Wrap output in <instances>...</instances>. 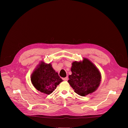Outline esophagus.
<instances>
[{"mask_svg": "<svg viewBox=\"0 0 128 128\" xmlns=\"http://www.w3.org/2000/svg\"><path fill=\"white\" fill-rule=\"evenodd\" d=\"M68 77H64V78H62V80H68Z\"/></svg>", "mask_w": 128, "mask_h": 128, "instance_id": "esophagus-1", "label": "esophagus"}]
</instances>
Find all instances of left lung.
<instances>
[{"label":"left lung","instance_id":"8db88e82","mask_svg":"<svg viewBox=\"0 0 128 128\" xmlns=\"http://www.w3.org/2000/svg\"><path fill=\"white\" fill-rule=\"evenodd\" d=\"M72 74L68 82L77 94L85 96L94 92L99 86L101 75L91 62L84 58L82 62L75 61L71 68Z\"/></svg>","mask_w":128,"mask_h":128}]
</instances>
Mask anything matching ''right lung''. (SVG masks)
I'll return each mask as SVG.
<instances>
[{
    "mask_svg": "<svg viewBox=\"0 0 128 128\" xmlns=\"http://www.w3.org/2000/svg\"><path fill=\"white\" fill-rule=\"evenodd\" d=\"M31 80L37 90L47 94H52L63 81L51 64H45L43 62L34 72Z\"/></svg>",
    "mask_w": 128,
    "mask_h": 128,
    "instance_id": "obj_1",
    "label": "right lung"
}]
</instances>
